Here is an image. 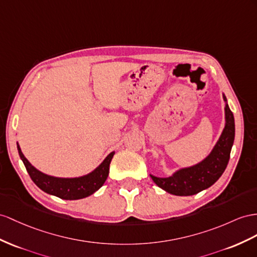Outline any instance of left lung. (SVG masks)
<instances>
[{"label":"left lung","instance_id":"1","mask_svg":"<svg viewBox=\"0 0 257 257\" xmlns=\"http://www.w3.org/2000/svg\"><path fill=\"white\" fill-rule=\"evenodd\" d=\"M223 100L226 102L225 129L210 154L197 165L180 169L168 178H159L151 175L156 186L170 194L187 196L203 191L220 178L228 165L234 141V117L228 106L226 96H223Z\"/></svg>","mask_w":257,"mask_h":257}]
</instances>
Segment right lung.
<instances>
[{
	"mask_svg": "<svg viewBox=\"0 0 257 257\" xmlns=\"http://www.w3.org/2000/svg\"><path fill=\"white\" fill-rule=\"evenodd\" d=\"M17 149L19 156H21L32 181L42 191L55 195L63 200L83 199V197H87L97 191L104 185L105 180L107 179L109 164L115 154L114 152H111L95 170L83 177H79V178H56V177L48 176L39 172L24 156L18 144Z\"/></svg>",
	"mask_w": 257,
	"mask_h": 257,
	"instance_id": "right-lung-1",
	"label": "right lung"
}]
</instances>
